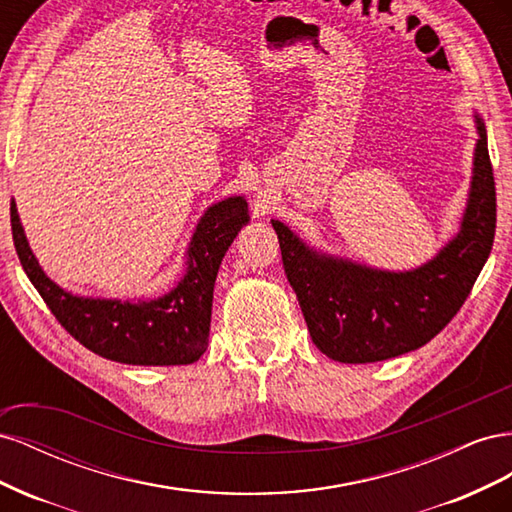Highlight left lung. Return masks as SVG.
Segmentation results:
<instances>
[{
    "label": "left lung",
    "instance_id": "1",
    "mask_svg": "<svg viewBox=\"0 0 512 512\" xmlns=\"http://www.w3.org/2000/svg\"><path fill=\"white\" fill-rule=\"evenodd\" d=\"M478 123L474 177L459 235L427 265L406 273L376 271L316 254L273 220L284 271L297 292L309 335L339 363H376L431 342L461 305L489 258L495 181L487 132Z\"/></svg>",
    "mask_w": 512,
    "mask_h": 512
}]
</instances>
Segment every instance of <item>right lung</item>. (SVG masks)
<instances>
[{
    "label": "right lung",
    "instance_id": "right-lung-1",
    "mask_svg": "<svg viewBox=\"0 0 512 512\" xmlns=\"http://www.w3.org/2000/svg\"><path fill=\"white\" fill-rule=\"evenodd\" d=\"M243 224L247 203L241 196L209 207L196 226L188 273L177 288L149 303H121L72 297L53 284L29 250L17 205L10 203L14 247L51 314L87 350L128 365H188L200 359L209 344L215 277Z\"/></svg>",
    "mask_w": 512,
    "mask_h": 512
}]
</instances>
